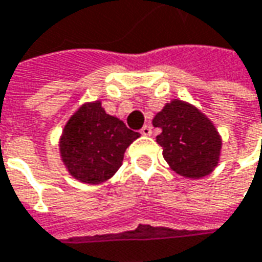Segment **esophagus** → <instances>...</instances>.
<instances>
[{"mask_svg":"<svg viewBox=\"0 0 262 262\" xmlns=\"http://www.w3.org/2000/svg\"><path fill=\"white\" fill-rule=\"evenodd\" d=\"M140 133H142L143 136H150V135H152V127H150L149 124H145V126L140 129Z\"/></svg>","mask_w":262,"mask_h":262,"instance_id":"obj_1","label":"esophagus"}]
</instances>
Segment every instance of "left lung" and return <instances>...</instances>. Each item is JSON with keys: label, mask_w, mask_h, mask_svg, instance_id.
Returning a JSON list of instances; mask_svg holds the SVG:
<instances>
[{"label": "left lung", "mask_w": 262, "mask_h": 262, "mask_svg": "<svg viewBox=\"0 0 262 262\" xmlns=\"http://www.w3.org/2000/svg\"><path fill=\"white\" fill-rule=\"evenodd\" d=\"M152 123L161 129L156 142L173 172L201 179L218 166L222 138L212 120L193 104L173 99L156 113Z\"/></svg>", "instance_id": "1"}]
</instances>
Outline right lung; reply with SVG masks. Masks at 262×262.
<instances>
[{
  "label": "right lung",
  "mask_w": 262,
  "mask_h": 262,
  "mask_svg": "<svg viewBox=\"0 0 262 262\" xmlns=\"http://www.w3.org/2000/svg\"><path fill=\"white\" fill-rule=\"evenodd\" d=\"M138 138V132L107 115L100 100L87 101L64 124L58 150L70 176L79 182L99 185L119 170L126 149Z\"/></svg>",
  "instance_id": "obj_1"
}]
</instances>
